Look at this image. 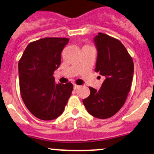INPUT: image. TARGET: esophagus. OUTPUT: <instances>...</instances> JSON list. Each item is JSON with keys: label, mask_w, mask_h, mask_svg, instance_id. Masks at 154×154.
<instances>
[{"label": "esophagus", "mask_w": 154, "mask_h": 154, "mask_svg": "<svg viewBox=\"0 0 154 154\" xmlns=\"http://www.w3.org/2000/svg\"><path fill=\"white\" fill-rule=\"evenodd\" d=\"M79 88H80V86L79 85H74V90H75V91H77V90L79 89Z\"/></svg>", "instance_id": "esophagus-1"}]
</instances>
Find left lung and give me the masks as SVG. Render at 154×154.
Segmentation results:
<instances>
[{"label":"left lung","instance_id":"left-lung-1","mask_svg":"<svg viewBox=\"0 0 154 154\" xmlns=\"http://www.w3.org/2000/svg\"><path fill=\"white\" fill-rule=\"evenodd\" d=\"M97 56L95 71L105 77L99 91L90 87L91 94L83 99L88 112L98 119L114 116L122 107L131 87L134 63L123 44L99 32L93 39Z\"/></svg>","mask_w":154,"mask_h":154}]
</instances>
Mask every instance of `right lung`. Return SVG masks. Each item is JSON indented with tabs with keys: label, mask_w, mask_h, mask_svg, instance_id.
I'll use <instances>...</instances> for the list:
<instances>
[{
	"label": "right lung",
	"mask_w": 154,
	"mask_h": 154,
	"mask_svg": "<svg viewBox=\"0 0 154 154\" xmlns=\"http://www.w3.org/2000/svg\"><path fill=\"white\" fill-rule=\"evenodd\" d=\"M69 38H45L29 43L19 61L20 93L32 114L42 120L63 113L73 85L55 83L53 76L61 64V51Z\"/></svg>",
	"instance_id": "1"
}]
</instances>
